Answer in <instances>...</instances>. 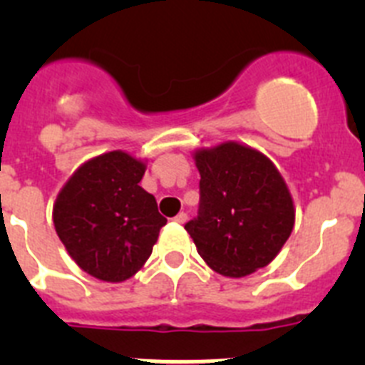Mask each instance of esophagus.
Masks as SVG:
<instances>
[{"mask_svg": "<svg viewBox=\"0 0 365 365\" xmlns=\"http://www.w3.org/2000/svg\"><path fill=\"white\" fill-rule=\"evenodd\" d=\"M186 219H188V214H186V212H179V214L173 217V221L179 222V225H182V222H186Z\"/></svg>", "mask_w": 365, "mask_h": 365, "instance_id": "34e87169", "label": "esophagus"}]
</instances>
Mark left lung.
Wrapping results in <instances>:
<instances>
[{
    "instance_id": "obj_1",
    "label": "left lung",
    "mask_w": 365,
    "mask_h": 365,
    "mask_svg": "<svg viewBox=\"0 0 365 365\" xmlns=\"http://www.w3.org/2000/svg\"><path fill=\"white\" fill-rule=\"evenodd\" d=\"M197 215L185 225L202 259L241 278L278 256L294 227L285 180L265 155L235 143L195 153Z\"/></svg>"
}]
</instances>
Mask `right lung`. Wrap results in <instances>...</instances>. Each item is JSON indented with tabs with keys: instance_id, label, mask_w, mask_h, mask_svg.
<instances>
[{
	"instance_id": "right-lung-1",
	"label": "right lung",
	"mask_w": 365,
	"mask_h": 365,
	"mask_svg": "<svg viewBox=\"0 0 365 365\" xmlns=\"http://www.w3.org/2000/svg\"><path fill=\"white\" fill-rule=\"evenodd\" d=\"M144 170L131 155L109 151L82 164L58 195V237L76 265L95 278H131L166 225L153 195L138 186Z\"/></svg>"
}]
</instances>
